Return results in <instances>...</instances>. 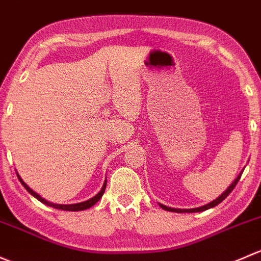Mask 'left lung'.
Returning a JSON list of instances; mask_svg holds the SVG:
<instances>
[{
    "label": "left lung",
    "mask_w": 261,
    "mask_h": 261,
    "mask_svg": "<svg viewBox=\"0 0 261 261\" xmlns=\"http://www.w3.org/2000/svg\"><path fill=\"white\" fill-rule=\"evenodd\" d=\"M241 174H243V171H241L240 173H239V176L236 177L235 181H233L232 184H231L230 186L227 187V189H226V191H225V192H222L221 195H220L219 197L216 198V200L211 201V202H210V203H207V205H203V206H201V207H196V208H172V207H167V206L162 205V203H160V206H161V207L163 208V210H166V211H171V212H178V214H181V212H201V211L208 210V208H212V207H215V206L219 205L220 202H222V201H224L225 198H226L227 196L230 195L231 191H232L233 189H235V186H236V185H238V182H239V179H240Z\"/></svg>",
    "instance_id": "obj_1"
}]
</instances>
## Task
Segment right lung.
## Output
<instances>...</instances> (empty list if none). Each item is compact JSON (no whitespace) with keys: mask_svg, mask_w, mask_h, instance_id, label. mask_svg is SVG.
<instances>
[{"mask_svg":"<svg viewBox=\"0 0 261 261\" xmlns=\"http://www.w3.org/2000/svg\"><path fill=\"white\" fill-rule=\"evenodd\" d=\"M17 177H18V179H20L21 185H22V186L25 187L26 190H28V192H29V193H31V195L34 196L35 198H37V200L40 201V202L45 203V205L50 206V207L58 208V210H64V211H83V210H87V208L91 207V206H93V205H95V203L98 202L99 200H100V197H101V196H103L104 191H106V187H107V181H106V182H104L103 187H101V190L99 191V192L96 193V195L94 196V197H91L90 200H88V201H84V202H79V203H71V205H58V203H53V202H49V201H46V200H45V198H42L41 196H40V195H37V193L35 192V191H32V190L30 189V187H29L28 185H26L25 182L22 181V178H21V177H20V174H18V173H17Z\"/></svg>","mask_w":261,"mask_h":261,"instance_id":"obj_1","label":"right lung"}]
</instances>
